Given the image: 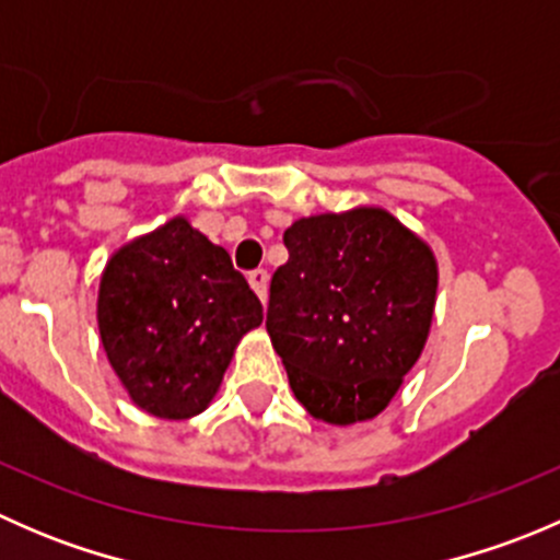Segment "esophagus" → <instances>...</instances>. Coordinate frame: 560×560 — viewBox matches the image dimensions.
Here are the masks:
<instances>
[{
  "label": "esophagus",
  "mask_w": 560,
  "mask_h": 560,
  "mask_svg": "<svg viewBox=\"0 0 560 560\" xmlns=\"http://www.w3.org/2000/svg\"><path fill=\"white\" fill-rule=\"evenodd\" d=\"M248 284H252V290L257 292V298L259 301H268V270H262V268H257V270H252V273H248Z\"/></svg>",
  "instance_id": "esophagus-1"
}]
</instances>
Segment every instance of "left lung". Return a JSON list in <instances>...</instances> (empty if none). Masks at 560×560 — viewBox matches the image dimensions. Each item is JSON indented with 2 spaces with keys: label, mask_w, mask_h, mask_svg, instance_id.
Returning <instances> with one entry per match:
<instances>
[{
  "label": "left lung",
  "mask_w": 560,
  "mask_h": 560,
  "mask_svg": "<svg viewBox=\"0 0 560 560\" xmlns=\"http://www.w3.org/2000/svg\"><path fill=\"white\" fill-rule=\"evenodd\" d=\"M270 279L268 327L295 398L352 425L393 400L436 306V257L382 208L298 219Z\"/></svg>",
  "instance_id": "8db88e82"
}]
</instances>
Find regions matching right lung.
Segmentation results:
<instances>
[{
	"instance_id": "obj_1",
	"label": "right lung",
	"mask_w": 560,
	"mask_h": 560,
	"mask_svg": "<svg viewBox=\"0 0 560 560\" xmlns=\"http://www.w3.org/2000/svg\"><path fill=\"white\" fill-rule=\"evenodd\" d=\"M262 303L222 246L184 217L129 241L100 279L97 325L129 398L162 420L211 404Z\"/></svg>"
}]
</instances>
